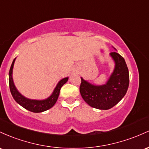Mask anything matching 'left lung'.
<instances>
[{
  "mask_svg": "<svg viewBox=\"0 0 149 149\" xmlns=\"http://www.w3.org/2000/svg\"><path fill=\"white\" fill-rule=\"evenodd\" d=\"M115 68L106 84L96 86L81 77L79 91L86 103L92 108L108 110L121 101L126 94L130 82L129 70L123 56L116 52L110 53Z\"/></svg>",
  "mask_w": 149,
  "mask_h": 149,
  "instance_id": "obj_1",
  "label": "left lung"
}]
</instances>
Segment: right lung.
Returning <instances> with one entry per match:
<instances>
[{"mask_svg":"<svg viewBox=\"0 0 149 149\" xmlns=\"http://www.w3.org/2000/svg\"><path fill=\"white\" fill-rule=\"evenodd\" d=\"M16 58L13 60V63H12L10 69L9 71V86L10 89V92L13 98L15 99L17 103H19L21 106L24 108L25 109L28 111L33 112V113H41V112L46 111L50 109L54 106L55 103H56L58 100V96L60 94V91L61 88L63 85L65 84L68 80V77H65L64 79H61L59 82L58 83L57 86L55 88L54 91L48 98L44 100H32L29 99L21 94L19 91H17L15 86L14 82L13 79V69L14 66L15 61Z\"/></svg>","mask_w":149,"mask_h":149,"instance_id":"add662e5","label":"right lung"}]
</instances>
